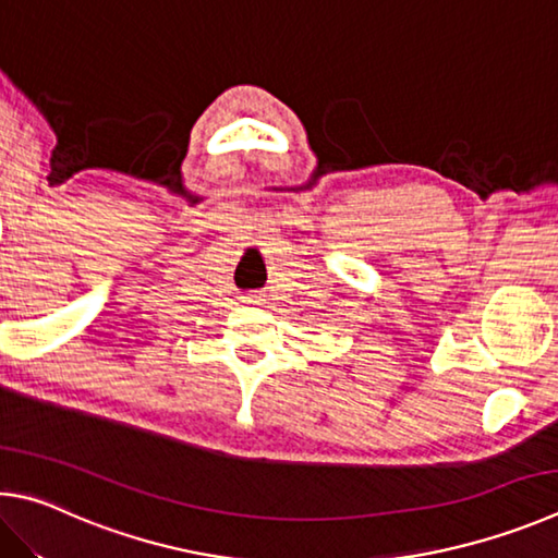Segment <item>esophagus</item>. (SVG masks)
Wrapping results in <instances>:
<instances>
[{"instance_id":"obj_1","label":"esophagus","mask_w":558,"mask_h":558,"mask_svg":"<svg viewBox=\"0 0 558 558\" xmlns=\"http://www.w3.org/2000/svg\"><path fill=\"white\" fill-rule=\"evenodd\" d=\"M242 301H244V304L254 306V304H259V301H262V294H257V291H250V294L242 296Z\"/></svg>"}]
</instances>
